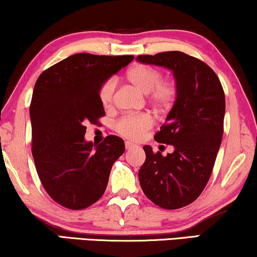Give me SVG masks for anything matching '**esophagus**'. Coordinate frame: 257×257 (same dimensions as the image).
Wrapping results in <instances>:
<instances>
[{
  "instance_id": "esophagus-1",
  "label": "esophagus",
  "mask_w": 257,
  "mask_h": 257,
  "mask_svg": "<svg viewBox=\"0 0 257 257\" xmlns=\"http://www.w3.org/2000/svg\"><path fill=\"white\" fill-rule=\"evenodd\" d=\"M133 147H136V145L133 143H131V142H126L125 143V149L126 150H131V149H133Z\"/></svg>"
}]
</instances>
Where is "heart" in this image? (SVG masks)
I'll return each instance as SVG.
<instances>
[{"label": "heart", "instance_id": "1", "mask_svg": "<svg viewBox=\"0 0 257 257\" xmlns=\"http://www.w3.org/2000/svg\"><path fill=\"white\" fill-rule=\"evenodd\" d=\"M126 79L137 90L149 94L150 103L158 110L164 111L172 106L177 96V89L171 82H161V72L150 65L138 64L132 66L126 73ZM115 79H108L100 87L99 98L101 104L108 107L113 100ZM152 126V118L149 114L127 115L115 125L117 131L124 137L138 139Z\"/></svg>", "mask_w": 257, "mask_h": 257}]
</instances>
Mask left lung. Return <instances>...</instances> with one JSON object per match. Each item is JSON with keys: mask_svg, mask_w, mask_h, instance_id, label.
I'll return each instance as SVG.
<instances>
[{"mask_svg": "<svg viewBox=\"0 0 257 257\" xmlns=\"http://www.w3.org/2000/svg\"><path fill=\"white\" fill-rule=\"evenodd\" d=\"M136 59L170 70L177 87L166 121L154 136L174 151L164 157L144 146L146 160L139 170L140 186L161 208H181L198 199L212 174L223 135L222 85L208 65L184 52L140 55Z\"/></svg>", "mask_w": 257, "mask_h": 257, "instance_id": "8db88e82", "label": "left lung"}]
</instances>
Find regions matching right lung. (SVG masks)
<instances>
[{"instance_id":"obj_1","label":"right lung","mask_w":257,"mask_h":257,"mask_svg":"<svg viewBox=\"0 0 257 257\" xmlns=\"http://www.w3.org/2000/svg\"><path fill=\"white\" fill-rule=\"evenodd\" d=\"M133 58L76 54L42 72L35 84L30 104L35 166L45 191L63 207L77 210L98 201L112 165L124 153V140L117 136L99 145L84 136L87 122L105 115L101 85Z\"/></svg>"}]
</instances>
